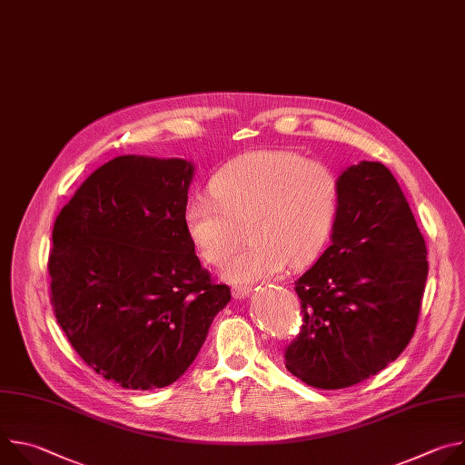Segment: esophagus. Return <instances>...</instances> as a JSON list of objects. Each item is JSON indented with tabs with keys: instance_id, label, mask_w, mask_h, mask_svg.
<instances>
[{
	"instance_id": "34e87169",
	"label": "esophagus",
	"mask_w": 465,
	"mask_h": 465,
	"mask_svg": "<svg viewBox=\"0 0 465 465\" xmlns=\"http://www.w3.org/2000/svg\"><path fill=\"white\" fill-rule=\"evenodd\" d=\"M248 292H250V287H248V285H233V287H232V294H233V298H237V300H242Z\"/></svg>"
}]
</instances>
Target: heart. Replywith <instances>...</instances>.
Instances as JSON below:
<instances>
[{"label": "heart", "mask_w": 465, "mask_h": 465, "mask_svg": "<svg viewBox=\"0 0 465 465\" xmlns=\"http://www.w3.org/2000/svg\"><path fill=\"white\" fill-rule=\"evenodd\" d=\"M212 196H194L183 212L185 232L201 257L221 267L244 237L250 244L224 269L232 283L305 267L325 248L339 213L341 187L325 163L287 149L241 154L210 182Z\"/></svg>", "instance_id": "heart-1"}]
</instances>
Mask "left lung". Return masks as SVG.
Masks as SVG:
<instances>
[{
  "label": "left lung",
  "mask_w": 465,
  "mask_h": 465,
  "mask_svg": "<svg viewBox=\"0 0 465 465\" xmlns=\"http://www.w3.org/2000/svg\"><path fill=\"white\" fill-rule=\"evenodd\" d=\"M333 242L298 282L302 329L285 368L309 386L366 381L414 337L429 261L425 239L393 174L379 162L339 178Z\"/></svg>",
  "instance_id": "8db88e82"
}]
</instances>
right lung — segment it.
I'll return each instance as SVG.
<instances>
[{
  "mask_svg": "<svg viewBox=\"0 0 465 465\" xmlns=\"http://www.w3.org/2000/svg\"><path fill=\"white\" fill-rule=\"evenodd\" d=\"M191 178L185 160L119 156L94 171L54 221V318L79 357L121 388L182 377L232 298L185 232Z\"/></svg>",
  "mask_w": 465,
  "mask_h": 465,
  "instance_id": "right-lung-1",
  "label": "right lung"
}]
</instances>
